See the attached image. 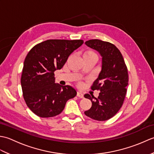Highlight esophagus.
I'll return each mask as SVG.
<instances>
[{
	"mask_svg": "<svg viewBox=\"0 0 154 154\" xmlns=\"http://www.w3.org/2000/svg\"><path fill=\"white\" fill-rule=\"evenodd\" d=\"M77 96L79 97V98H81V99H83V98H84L83 94L81 93V92H77Z\"/></svg>",
	"mask_w": 154,
	"mask_h": 154,
	"instance_id": "obj_1",
	"label": "esophagus"
}]
</instances>
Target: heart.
Returning <instances> with one entry per match:
<instances>
[{
  "instance_id": "b5f03b06",
  "label": "heart",
  "mask_w": 154,
  "mask_h": 154,
  "mask_svg": "<svg viewBox=\"0 0 154 154\" xmlns=\"http://www.w3.org/2000/svg\"><path fill=\"white\" fill-rule=\"evenodd\" d=\"M83 58L87 57H97V55L94 52L91 50H87L85 51L83 54Z\"/></svg>"
}]
</instances>
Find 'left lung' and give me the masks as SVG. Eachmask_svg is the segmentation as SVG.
Segmentation results:
<instances>
[{"label":"left lung","instance_id":"obj_1","mask_svg":"<svg viewBox=\"0 0 154 154\" xmlns=\"http://www.w3.org/2000/svg\"><path fill=\"white\" fill-rule=\"evenodd\" d=\"M88 47L98 51L102 56V69L91 89L100 91L98 98L93 94L84 97L92 102L91 109L85 114L98 121L113 117L122 107L128 84V73L120 50L114 44L100 40L85 42Z\"/></svg>","mask_w":154,"mask_h":154}]
</instances>
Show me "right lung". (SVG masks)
I'll return each mask as SVG.
<instances>
[{
	"label": "right lung",
	"instance_id": "add662e5",
	"mask_svg": "<svg viewBox=\"0 0 154 154\" xmlns=\"http://www.w3.org/2000/svg\"><path fill=\"white\" fill-rule=\"evenodd\" d=\"M83 44L82 40H48L28 52L21 76L23 97L35 115L50 118L60 114L77 92L69 85L55 83L54 72L61 69L69 56Z\"/></svg>",
	"mask_w": 154,
	"mask_h": 154
}]
</instances>
